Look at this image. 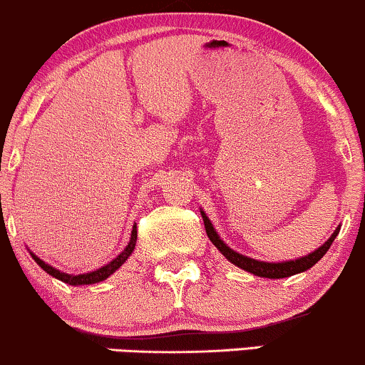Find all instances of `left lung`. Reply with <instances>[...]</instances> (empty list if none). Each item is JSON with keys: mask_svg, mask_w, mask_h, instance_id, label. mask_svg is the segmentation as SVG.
Segmentation results:
<instances>
[{"mask_svg": "<svg viewBox=\"0 0 365 365\" xmlns=\"http://www.w3.org/2000/svg\"><path fill=\"white\" fill-rule=\"evenodd\" d=\"M200 214H202V217H203V225H205L207 237H209L210 242L217 247L219 252H221L230 262H233L235 266H238V268L245 269V272L252 273V275H256V277H262V278H285V277L296 275V273L307 272V269L312 268L313 264H317V262L322 259L324 254L327 252L329 247L332 245V242H334V238L338 237V233H339V226H338V228L334 230V233L331 235V238H329V240L325 242L322 247H319V249L313 250L312 254H308V256H304V257H299V259H296V261L292 259V261H284V262H266V261L252 259V257H247V256H244V254H238V252H235L233 249H230V247L226 245L221 238H219L217 231L214 230L212 222L209 221V217H207L205 212H203V210H200Z\"/></svg>", "mask_w": 365, "mask_h": 365, "instance_id": "8db88e82", "label": "left lung"}]
</instances>
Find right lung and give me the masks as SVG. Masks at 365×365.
I'll use <instances>...</instances> for the list:
<instances>
[{
  "instance_id": "add662e5",
  "label": "right lung",
  "mask_w": 365,
  "mask_h": 365,
  "mask_svg": "<svg viewBox=\"0 0 365 365\" xmlns=\"http://www.w3.org/2000/svg\"><path fill=\"white\" fill-rule=\"evenodd\" d=\"M135 242H137V226L134 225V228H132V235H130V242H128V245L125 247L123 252H121L118 257H115V259L109 262V264H106V266H103V268L96 269V272L80 273V275H69V273H62V272H58L57 268H53V266L46 264V262L41 261L38 256H34L33 252H31V256H33V259L36 261L38 264H40L41 268L45 269V272L48 273L50 277H56L57 280L64 282V284H69V285H90V284H97V282H103L108 277H111L113 273H115L116 269H118L120 266L123 264V262L127 261L128 257H130V254L134 252Z\"/></svg>"
}]
</instances>
